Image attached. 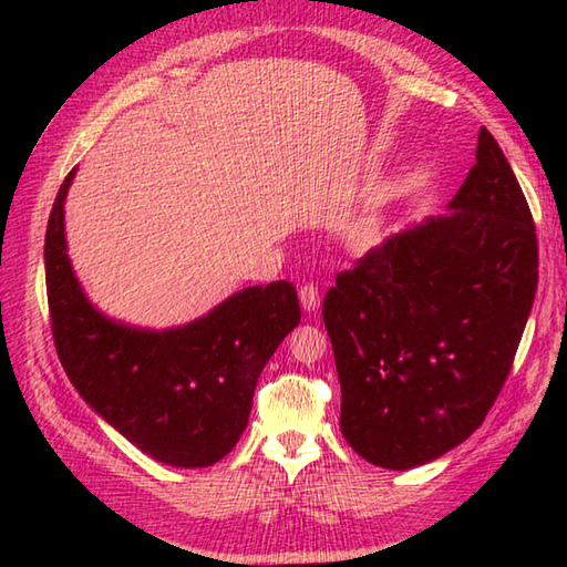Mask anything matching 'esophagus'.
<instances>
[{
    "instance_id": "34e87169",
    "label": "esophagus",
    "mask_w": 567,
    "mask_h": 567,
    "mask_svg": "<svg viewBox=\"0 0 567 567\" xmlns=\"http://www.w3.org/2000/svg\"><path fill=\"white\" fill-rule=\"evenodd\" d=\"M299 302H302V309L305 311H317L319 309V305H321V295H319V290L315 285H305V287H299Z\"/></svg>"
}]
</instances>
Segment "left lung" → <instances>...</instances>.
Here are the masks:
<instances>
[{
    "label": "left lung",
    "instance_id": "left-lung-1",
    "mask_svg": "<svg viewBox=\"0 0 567 567\" xmlns=\"http://www.w3.org/2000/svg\"><path fill=\"white\" fill-rule=\"evenodd\" d=\"M536 285L532 212L480 128L449 209L384 238L323 299L351 449L409 470L461 445L509 375Z\"/></svg>",
    "mask_w": 567,
    "mask_h": 567
}]
</instances>
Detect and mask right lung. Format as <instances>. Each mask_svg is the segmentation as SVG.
<instances>
[{"mask_svg":"<svg viewBox=\"0 0 567 567\" xmlns=\"http://www.w3.org/2000/svg\"><path fill=\"white\" fill-rule=\"evenodd\" d=\"M75 173L58 189L43 248L60 363L92 412L153 461L219 463L248 426L265 363L302 319L295 285L246 287L171 329L104 315L68 256L65 199Z\"/></svg>","mask_w":567,"mask_h":567,"instance_id":"1","label":"right lung"}]
</instances>
